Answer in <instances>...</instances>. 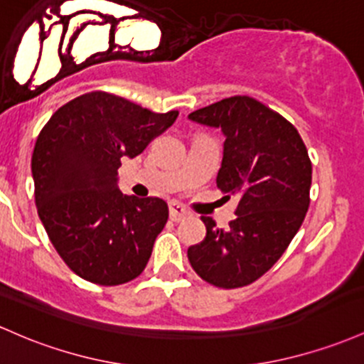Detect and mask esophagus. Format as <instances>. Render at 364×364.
Segmentation results:
<instances>
[{
  "label": "esophagus",
  "mask_w": 364,
  "mask_h": 364,
  "mask_svg": "<svg viewBox=\"0 0 364 364\" xmlns=\"http://www.w3.org/2000/svg\"><path fill=\"white\" fill-rule=\"evenodd\" d=\"M169 215L173 221H181V219H185L186 215H190V210L186 209L185 205H181V203L178 202H171L169 203Z\"/></svg>",
  "instance_id": "obj_1"
}]
</instances>
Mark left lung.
Returning a JSON list of instances; mask_svg holds the SVG:
<instances>
[{
	"instance_id": "8db88e82",
	"label": "left lung",
	"mask_w": 364,
	"mask_h": 364,
	"mask_svg": "<svg viewBox=\"0 0 364 364\" xmlns=\"http://www.w3.org/2000/svg\"><path fill=\"white\" fill-rule=\"evenodd\" d=\"M191 121L225 134L218 188L238 197L230 228L202 215L205 238L188 249L195 273L219 289L254 283L290 245L309 209L313 178L297 129L250 97H231L191 112Z\"/></svg>"
}]
</instances>
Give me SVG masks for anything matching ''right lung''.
Returning <instances> with one entry per match:
<instances>
[{
    "mask_svg": "<svg viewBox=\"0 0 364 364\" xmlns=\"http://www.w3.org/2000/svg\"><path fill=\"white\" fill-rule=\"evenodd\" d=\"M176 117L178 110L157 114L91 91L60 107L41 129L31 162L36 207L50 242L77 277L114 287L143 273L169 209L162 198L124 195L119 167Z\"/></svg>",
    "mask_w": 364,
    "mask_h": 364,
    "instance_id": "right-lung-1",
    "label": "right lung"
}]
</instances>
